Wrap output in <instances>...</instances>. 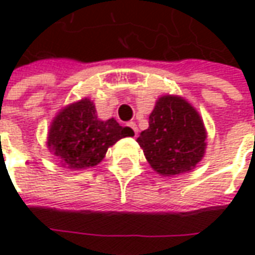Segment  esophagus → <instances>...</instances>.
<instances>
[{
    "instance_id": "esophagus-1",
    "label": "esophagus",
    "mask_w": 255,
    "mask_h": 255,
    "mask_svg": "<svg viewBox=\"0 0 255 255\" xmlns=\"http://www.w3.org/2000/svg\"><path fill=\"white\" fill-rule=\"evenodd\" d=\"M128 127L132 129L133 135L136 136V133H138V127H136V124H135V123H133V122H129V123H128Z\"/></svg>"
}]
</instances>
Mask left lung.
I'll use <instances>...</instances> for the list:
<instances>
[{
    "label": "left lung",
    "instance_id": "1",
    "mask_svg": "<svg viewBox=\"0 0 255 255\" xmlns=\"http://www.w3.org/2000/svg\"><path fill=\"white\" fill-rule=\"evenodd\" d=\"M150 166L162 176L190 172L202 160L206 129L199 113L177 95H162L136 139Z\"/></svg>",
    "mask_w": 255,
    "mask_h": 255
}]
</instances>
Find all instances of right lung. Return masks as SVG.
Returning <instances> with one entry per match:
<instances>
[{"mask_svg": "<svg viewBox=\"0 0 255 255\" xmlns=\"http://www.w3.org/2000/svg\"><path fill=\"white\" fill-rule=\"evenodd\" d=\"M126 136H133L131 128L122 127L115 119L100 120L93 101L83 98L58 112L49 129L47 147L68 169H87L98 165L108 149Z\"/></svg>", "mask_w": 255, "mask_h": 255, "instance_id": "1", "label": "right lung"}]
</instances>
